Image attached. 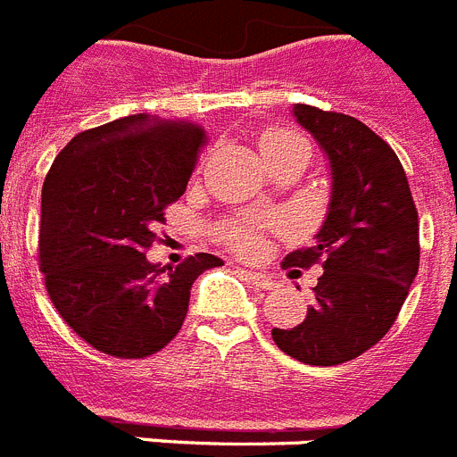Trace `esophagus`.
<instances>
[{
	"instance_id": "esophagus-1",
	"label": "esophagus",
	"mask_w": 457,
	"mask_h": 457,
	"mask_svg": "<svg viewBox=\"0 0 457 457\" xmlns=\"http://www.w3.org/2000/svg\"><path fill=\"white\" fill-rule=\"evenodd\" d=\"M244 276H246L248 281H251V286H255L258 290H274L276 287L274 278H271L270 274H262V271H244Z\"/></svg>"
}]
</instances>
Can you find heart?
<instances>
[{"instance_id":"1","label":"heart","mask_w":457,"mask_h":457,"mask_svg":"<svg viewBox=\"0 0 457 457\" xmlns=\"http://www.w3.org/2000/svg\"><path fill=\"white\" fill-rule=\"evenodd\" d=\"M260 151H262L264 162L278 160V157H290L297 153H306L309 155V145L300 132L287 128H274L262 132L260 137ZM262 222L253 220V218H232V220L222 222L216 229V237L228 244L232 251L248 255L258 248L260 235H262Z\"/></svg>"}]
</instances>
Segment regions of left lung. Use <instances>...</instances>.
<instances>
[{"label": "left lung", "mask_w": 457, "mask_h": 457, "mask_svg": "<svg viewBox=\"0 0 457 457\" xmlns=\"http://www.w3.org/2000/svg\"><path fill=\"white\" fill-rule=\"evenodd\" d=\"M332 167V199L313 246L287 253L283 270L323 267L313 304L293 329H271L276 346L304 365L358 358L386 337L418 274V211L404 167L358 118L295 104Z\"/></svg>", "instance_id": "8db88e82"}]
</instances>
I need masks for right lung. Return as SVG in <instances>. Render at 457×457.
Returning a JSON list of instances; mask_svg holds the SVG:
<instances>
[{
    "mask_svg": "<svg viewBox=\"0 0 457 457\" xmlns=\"http://www.w3.org/2000/svg\"><path fill=\"white\" fill-rule=\"evenodd\" d=\"M204 145L197 122L137 113L57 153L41 193L39 270L57 313L92 348L122 360L162 351L186 320L195 278L222 264L209 253L176 267L145 260Z\"/></svg>",
    "mask_w": 457,
    "mask_h": 457,
    "instance_id": "1",
    "label": "right lung"
}]
</instances>
